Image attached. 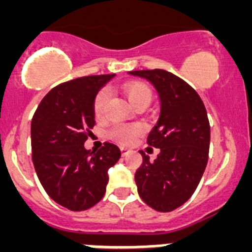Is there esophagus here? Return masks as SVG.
Instances as JSON below:
<instances>
[{"label": "esophagus", "mask_w": 252, "mask_h": 252, "mask_svg": "<svg viewBox=\"0 0 252 252\" xmlns=\"http://www.w3.org/2000/svg\"><path fill=\"white\" fill-rule=\"evenodd\" d=\"M131 153L130 149L127 148H121V154H122V157H126V155H128V154Z\"/></svg>", "instance_id": "34e87169"}]
</instances>
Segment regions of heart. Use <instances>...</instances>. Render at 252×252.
Wrapping results in <instances>:
<instances>
[{"label":"heart","instance_id":"1","mask_svg":"<svg viewBox=\"0 0 252 252\" xmlns=\"http://www.w3.org/2000/svg\"><path fill=\"white\" fill-rule=\"evenodd\" d=\"M124 92L132 106L139 103L149 104L151 101V95H153L150 88L141 82H130V83L124 84ZM108 98H110V92L107 88H103L97 93L94 102H93V111L97 117L103 115ZM141 132L142 126L140 124H120L111 128L110 136L120 144H130Z\"/></svg>","mask_w":252,"mask_h":252}]
</instances>
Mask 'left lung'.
I'll use <instances>...</instances> for the list:
<instances>
[{"mask_svg": "<svg viewBox=\"0 0 252 252\" xmlns=\"http://www.w3.org/2000/svg\"><path fill=\"white\" fill-rule=\"evenodd\" d=\"M128 74L150 82L160 99V115L148 144L160 149L150 161L144 151L135 173L137 192L148 206L170 212L192 197L208 161L211 127L201 97L173 73L153 69Z\"/></svg>", "mask_w": 252, "mask_h": 252, "instance_id": "left-lung-1", "label": "left lung"}]
</instances>
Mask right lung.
<instances>
[{"label": "right lung", "instance_id": "obj_1", "mask_svg": "<svg viewBox=\"0 0 252 252\" xmlns=\"http://www.w3.org/2000/svg\"><path fill=\"white\" fill-rule=\"evenodd\" d=\"M115 74L77 78L54 87L31 121L32 162L49 197L70 211H86L106 193L108 169L121 151L104 142L98 151L84 148L94 126L93 102Z\"/></svg>", "mask_w": 252, "mask_h": 252}]
</instances>
